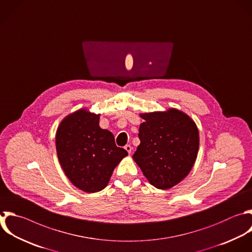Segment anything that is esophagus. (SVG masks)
I'll list each match as a JSON object with an SVG mask.
<instances>
[{
    "instance_id": "obj_1",
    "label": "esophagus",
    "mask_w": 252,
    "mask_h": 252,
    "mask_svg": "<svg viewBox=\"0 0 252 252\" xmlns=\"http://www.w3.org/2000/svg\"><path fill=\"white\" fill-rule=\"evenodd\" d=\"M124 148H125V150L128 152V154H131V152H132V147H131L130 145H126Z\"/></svg>"
}]
</instances>
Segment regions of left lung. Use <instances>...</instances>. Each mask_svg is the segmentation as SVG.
I'll return each mask as SVG.
<instances>
[{"mask_svg":"<svg viewBox=\"0 0 252 252\" xmlns=\"http://www.w3.org/2000/svg\"><path fill=\"white\" fill-rule=\"evenodd\" d=\"M141 141L134 160L152 185L168 189L191 170L198 154L199 132L194 121L177 109L141 114Z\"/></svg>","mask_w":252,"mask_h":252,"instance_id":"obj_1","label":"left lung"}]
</instances>
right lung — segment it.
Here are the masks:
<instances>
[{"mask_svg":"<svg viewBox=\"0 0 252 252\" xmlns=\"http://www.w3.org/2000/svg\"><path fill=\"white\" fill-rule=\"evenodd\" d=\"M60 164L79 189L94 193L105 188L127 151L116 146L111 132L99 127V115L85 109L67 116L56 133Z\"/></svg>","mask_w":252,"mask_h":252,"instance_id":"1","label":"right lung"}]
</instances>
